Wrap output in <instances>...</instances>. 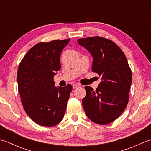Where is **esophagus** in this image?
<instances>
[{"label":"esophagus","mask_w":151,"mask_h":151,"mask_svg":"<svg viewBox=\"0 0 151 151\" xmlns=\"http://www.w3.org/2000/svg\"><path fill=\"white\" fill-rule=\"evenodd\" d=\"M80 87V85L78 84H74L73 85V89H75V88H77Z\"/></svg>","instance_id":"obj_1"}]
</instances>
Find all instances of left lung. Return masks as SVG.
I'll use <instances>...</instances> for the list:
<instances>
[{
    "instance_id": "1",
    "label": "left lung",
    "mask_w": 151,
    "mask_h": 151,
    "mask_svg": "<svg viewBox=\"0 0 151 151\" xmlns=\"http://www.w3.org/2000/svg\"><path fill=\"white\" fill-rule=\"evenodd\" d=\"M80 45L93 57L92 70L102 76L93 91L86 86L82 106L88 117L99 124H107L126 108L132 84V72L123 51L113 41L99 36L78 39Z\"/></svg>"
}]
</instances>
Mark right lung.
Wrapping results in <instances>:
<instances>
[{
    "mask_svg": "<svg viewBox=\"0 0 151 151\" xmlns=\"http://www.w3.org/2000/svg\"><path fill=\"white\" fill-rule=\"evenodd\" d=\"M70 39L39 43L28 51L17 70L18 89L24 110L37 124L53 127L62 120L72 86L55 87L60 55Z\"/></svg>",
    "mask_w": 151,
    "mask_h": 151,
    "instance_id": "right-lung-1",
    "label": "right lung"
}]
</instances>
